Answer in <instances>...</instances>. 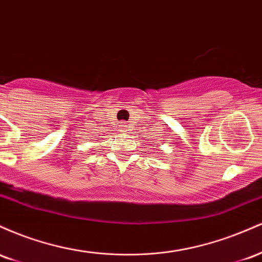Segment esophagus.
<instances>
[{
    "label": "esophagus",
    "mask_w": 262,
    "mask_h": 262,
    "mask_svg": "<svg viewBox=\"0 0 262 262\" xmlns=\"http://www.w3.org/2000/svg\"><path fill=\"white\" fill-rule=\"evenodd\" d=\"M121 130H125V125H122V129Z\"/></svg>",
    "instance_id": "obj_1"
}]
</instances>
